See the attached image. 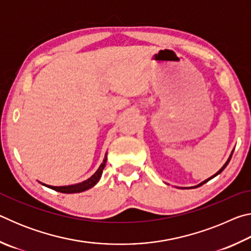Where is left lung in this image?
Segmentation results:
<instances>
[{
  "mask_svg": "<svg viewBox=\"0 0 251 251\" xmlns=\"http://www.w3.org/2000/svg\"><path fill=\"white\" fill-rule=\"evenodd\" d=\"M233 151H235V150H232V151H231V152H230V155H229V157H228V159H227V161H226V163H225V165H224V166H223L222 168H220V169H219V171H218L217 173H216V174H215V175H212L211 177H209V178H207V179H206V180H203V181H201V184H198V185H196V186H193V187H189V188H197V187H201V185H203V184H206V182H207V181H209L210 179H212V178H214V177H216V176H217V175H219V174H220V173H222V172L224 171V169L227 167V165H228V163H229V161H230V159H231V156H232V152H233ZM187 188H188V187H187Z\"/></svg>",
  "mask_w": 251,
  "mask_h": 251,
  "instance_id": "1",
  "label": "left lung"
}]
</instances>
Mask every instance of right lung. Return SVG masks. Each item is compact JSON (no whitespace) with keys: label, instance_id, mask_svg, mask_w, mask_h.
I'll list each match as a JSON object with an SVG mask.
<instances>
[{"label":"right lung","instance_id":"1","mask_svg":"<svg viewBox=\"0 0 251 251\" xmlns=\"http://www.w3.org/2000/svg\"><path fill=\"white\" fill-rule=\"evenodd\" d=\"M106 161H107V152L105 154V157L103 159V163L100 164V166L99 167V169L93 174V175L88 178V179L84 180L82 182H78V184H75V185H69V186H50V185H46L43 184V182H41L42 185H44L45 187H49V188L53 189V190H56L58 193H63V194H75V193H82L85 192V190L92 188V187H94L97 182L100 181V177H101V174H103L104 171V167L106 166Z\"/></svg>","mask_w":251,"mask_h":251}]
</instances>
